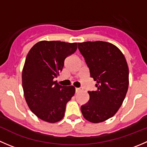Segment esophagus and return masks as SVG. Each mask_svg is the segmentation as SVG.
Segmentation results:
<instances>
[{
    "instance_id": "esophagus-1",
    "label": "esophagus",
    "mask_w": 147,
    "mask_h": 147,
    "mask_svg": "<svg viewBox=\"0 0 147 147\" xmlns=\"http://www.w3.org/2000/svg\"><path fill=\"white\" fill-rule=\"evenodd\" d=\"M82 88H75V92H79L82 91Z\"/></svg>"
}]
</instances>
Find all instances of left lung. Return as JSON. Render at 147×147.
I'll list each match as a JSON object with an SVG mask.
<instances>
[{
  "instance_id": "1",
  "label": "left lung",
  "mask_w": 147,
  "mask_h": 147,
  "mask_svg": "<svg viewBox=\"0 0 147 147\" xmlns=\"http://www.w3.org/2000/svg\"><path fill=\"white\" fill-rule=\"evenodd\" d=\"M78 49L97 88L88 92L90 100L81 106V112L87 121L102 122L116 114L125 98L129 87L128 65L119 49L109 42H81Z\"/></svg>"
}]
</instances>
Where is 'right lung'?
Wrapping results in <instances>:
<instances>
[{"mask_svg": "<svg viewBox=\"0 0 147 147\" xmlns=\"http://www.w3.org/2000/svg\"><path fill=\"white\" fill-rule=\"evenodd\" d=\"M77 48L76 42L43 40L28 53L22 73L24 96L32 113L43 121L55 123L63 119L67 103L75 94L73 86L60 85L53 80Z\"/></svg>", "mask_w": 147, "mask_h": 147, "instance_id": "right-lung-1", "label": "right lung"}]
</instances>
